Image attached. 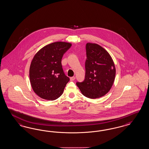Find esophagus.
Instances as JSON below:
<instances>
[{
	"label": "esophagus",
	"mask_w": 149,
	"mask_h": 149,
	"mask_svg": "<svg viewBox=\"0 0 149 149\" xmlns=\"http://www.w3.org/2000/svg\"><path fill=\"white\" fill-rule=\"evenodd\" d=\"M75 79V77H71L70 78V81H74Z\"/></svg>",
	"instance_id": "esophagus-1"
}]
</instances>
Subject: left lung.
<instances>
[{"label":"left lung","instance_id":"left-lung-1","mask_svg":"<svg viewBox=\"0 0 149 149\" xmlns=\"http://www.w3.org/2000/svg\"><path fill=\"white\" fill-rule=\"evenodd\" d=\"M85 77L77 82L82 94L95 99L106 95L113 86L116 69L113 59L100 45L87 43Z\"/></svg>","mask_w":149,"mask_h":149}]
</instances>
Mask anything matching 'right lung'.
<instances>
[{
    "label": "right lung",
    "instance_id": "add662e5",
    "mask_svg": "<svg viewBox=\"0 0 149 149\" xmlns=\"http://www.w3.org/2000/svg\"><path fill=\"white\" fill-rule=\"evenodd\" d=\"M70 43L55 42L42 47L33 58L29 79L34 92L42 99L54 100L62 95L70 80L63 72L62 58Z\"/></svg>",
    "mask_w": 149,
    "mask_h": 149
}]
</instances>
